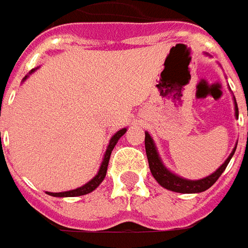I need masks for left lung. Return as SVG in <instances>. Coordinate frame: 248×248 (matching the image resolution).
<instances>
[{
    "instance_id": "1",
    "label": "left lung",
    "mask_w": 248,
    "mask_h": 248,
    "mask_svg": "<svg viewBox=\"0 0 248 248\" xmlns=\"http://www.w3.org/2000/svg\"><path fill=\"white\" fill-rule=\"evenodd\" d=\"M235 103V118H238L239 111H238V105L235 101V97H232ZM238 145V143H236ZM236 145L231 151V154L229 158L220 165V166L213 172L210 174L208 177L202 178V179H197V181H191V179H186L174 174L170 171L162 162L161 156L158 154L156 150V146L154 143V140L151 138V135L146 131L145 133V147H146V155H147V161H149V167H150V171L153 174V177L155 178V181L162 187H165L167 190L174 192H181V194H195V192H202L206 191L207 188L213 186L214 183L218 181V178L222 175V172L226 170V167L229 165L230 159L234 155L235 150H236Z\"/></svg>"
}]
</instances>
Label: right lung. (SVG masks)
<instances>
[{"instance_id":"1","label":"right lung","mask_w":248,"mask_h":248,"mask_svg":"<svg viewBox=\"0 0 248 248\" xmlns=\"http://www.w3.org/2000/svg\"><path fill=\"white\" fill-rule=\"evenodd\" d=\"M38 67H35V69H31L29 71V74L28 76H25L24 81L30 76V74H33L35 70H37ZM127 131V129L124 127V129H121L118 130L115 134L111 137V140L108 142V149H106V153H105V155H103V159H102V163H101V167H99V170H98L97 175L90 179L89 182L85 183L83 186L78 187V188H74V190H70V191H62V192H50V191H46V194H49L51 197H58V198H66V197H81V195H86L89 192L94 191L95 188H97L102 181L105 179L106 177V171H108V159H110V155H111V151L117 145V142L119 140V138L122 137Z\"/></svg>"}]
</instances>
